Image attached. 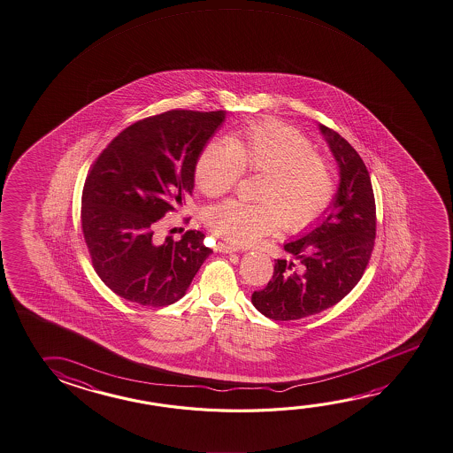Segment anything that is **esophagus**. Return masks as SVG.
<instances>
[{
  "mask_svg": "<svg viewBox=\"0 0 453 453\" xmlns=\"http://www.w3.org/2000/svg\"><path fill=\"white\" fill-rule=\"evenodd\" d=\"M216 251L219 252H237V246L227 245V243H218L216 245Z\"/></svg>",
  "mask_w": 453,
  "mask_h": 453,
  "instance_id": "obj_1",
  "label": "esophagus"
}]
</instances>
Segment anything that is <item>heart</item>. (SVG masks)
<instances>
[{
  "label": "heart",
  "mask_w": 453,
  "mask_h": 453,
  "mask_svg": "<svg viewBox=\"0 0 453 453\" xmlns=\"http://www.w3.org/2000/svg\"><path fill=\"white\" fill-rule=\"evenodd\" d=\"M243 172L260 173V203L227 201L208 211L216 235L235 245H251L284 226L302 230L328 207L334 172L311 142L296 127L264 121L242 127L227 139L207 142L194 167L196 185L208 197L229 193Z\"/></svg>",
  "instance_id": "heart-1"
}]
</instances>
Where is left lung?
Wrapping results in <instances>:
<instances>
[{"label":"left lung","mask_w":453,"mask_h":453,"mask_svg":"<svg viewBox=\"0 0 453 453\" xmlns=\"http://www.w3.org/2000/svg\"><path fill=\"white\" fill-rule=\"evenodd\" d=\"M319 129L340 167V186L322 221L284 245L303 268L278 259L267 286L252 294L268 319H302L338 303L364 276L374 246L376 203L364 159L334 129Z\"/></svg>","instance_id":"8db88e82"}]
</instances>
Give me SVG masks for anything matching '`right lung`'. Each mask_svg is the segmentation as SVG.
Listing matches in <instances>:
<instances>
[{"label": "right lung", "mask_w": 453, "mask_h": 453, "mask_svg": "<svg viewBox=\"0 0 453 453\" xmlns=\"http://www.w3.org/2000/svg\"><path fill=\"white\" fill-rule=\"evenodd\" d=\"M224 119V111H169L139 119L93 164L83 186V238L99 278L127 302L175 303L213 252L199 230L157 243L155 227L193 193L197 156Z\"/></svg>", "instance_id": "obj_1"}]
</instances>
